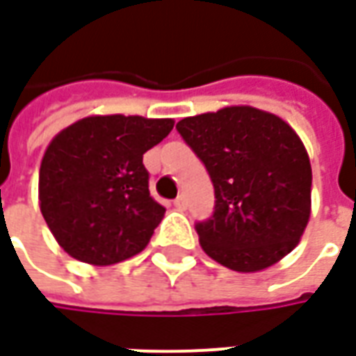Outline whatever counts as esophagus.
I'll return each instance as SVG.
<instances>
[{"mask_svg": "<svg viewBox=\"0 0 356 356\" xmlns=\"http://www.w3.org/2000/svg\"><path fill=\"white\" fill-rule=\"evenodd\" d=\"M173 206H175V209H179V211H185V209H186V198H185V196H177V198L173 200Z\"/></svg>", "mask_w": 356, "mask_h": 356, "instance_id": "obj_1", "label": "esophagus"}]
</instances>
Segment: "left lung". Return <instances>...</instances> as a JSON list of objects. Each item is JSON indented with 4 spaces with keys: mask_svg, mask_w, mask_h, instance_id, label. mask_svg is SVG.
<instances>
[{
    "mask_svg": "<svg viewBox=\"0 0 356 356\" xmlns=\"http://www.w3.org/2000/svg\"><path fill=\"white\" fill-rule=\"evenodd\" d=\"M177 131L216 188L213 216L196 223L202 250L238 273L290 254L311 217L313 183L305 145L290 124L240 104L183 118Z\"/></svg>",
    "mask_w": 356,
    "mask_h": 356,
    "instance_id": "8db88e82",
    "label": "left lung"
}]
</instances>
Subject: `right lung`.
<instances>
[{
	"mask_svg": "<svg viewBox=\"0 0 356 356\" xmlns=\"http://www.w3.org/2000/svg\"><path fill=\"white\" fill-rule=\"evenodd\" d=\"M171 118H81L57 133L40 165V209L58 246L106 267L140 254L165 208L150 196L143 154L173 129Z\"/></svg>",
	"mask_w": 356,
	"mask_h": 356,
	"instance_id": "right-lung-1",
	"label": "right lung"
}]
</instances>
